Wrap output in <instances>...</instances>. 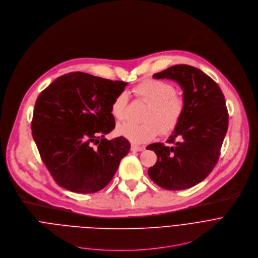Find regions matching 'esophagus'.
<instances>
[{
    "label": "esophagus",
    "mask_w": 258,
    "mask_h": 258,
    "mask_svg": "<svg viewBox=\"0 0 258 258\" xmlns=\"http://www.w3.org/2000/svg\"><path fill=\"white\" fill-rule=\"evenodd\" d=\"M142 150H144L143 146H138L135 144L131 145V151H142Z\"/></svg>",
    "instance_id": "1"
}]
</instances>
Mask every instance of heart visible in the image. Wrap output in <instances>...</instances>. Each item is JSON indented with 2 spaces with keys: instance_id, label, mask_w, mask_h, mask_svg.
I'll return each mask as SVG.
<instances>
[{
  "instance_id": "b5f03b06",
  "label": "heart",
  "mask_w": 258,
  "mask_h": 258,
  "mask_svg": "<svg viewBox=\"0 0 258 258\" xmlns=\"http://www.w3.org/2000/svg\"><path fill=\"white\" fill-rule=\"evenodd\" d=\"M134 94L148 102L144 115V123L123 122L116 128L117 133L131 141L140 144L152 140L160 130L164 134L172 132L179 124L185 110L184 98L176 94V89L171 83L148 79L133 89ZM127 94L119 93L112 102V115L121 120L125 116Z\"/></svg>"
}]
</instances>
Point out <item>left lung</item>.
I'll list each match as a JSON object with an SVG mask.
<instances>
[{"mask_svg":"<svg viewBox=\"0 0 258 258\" xmlns=\"http://www.w3.org/2000/svg\"><path fill=\"white\" fill-rule=\"evenodd\" d=\"M152 77L176 81L185 110L169 137L171 145L157 142L146 147L158 156L148 176L167 190L191 188L210 175L219 160L229 124L225 96L209 75L189 65H175Z\"/></svg>","mask_w":258,"mask_h":258,"instance_id":"1","label":"left lung"}]
</instances>
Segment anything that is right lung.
I'll return each mask as SVG.
<instances>
[{
  "label": "right lung",
  "mask_w": 258,
  "mask_h": 258,
  "mask_svg": "<svg viewBox=\"0 0 258 258\" xmlns=\"http://www.w3.org/2000/svg\"><path fill=\"white\" fill-rule=\"evenodd\" d=\"M127 83L71 72L50 83L37 97L31 123L41 160L56 183L72 192L94 193L115 176L130 150L115 128L111 106Z\"/></svg>",
  "instance_id": "obj_1"
}]
</instances>
